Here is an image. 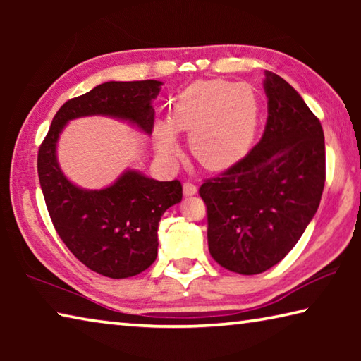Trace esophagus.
<instances>
[{
    "mask_svg": "<svg viewBox=\"0 0 361 361\" xmlns=\"http://www.w3.org/2000/svg\"><path fill=\"white\" fill-rule=\"evenodd\" d=\"M183 192H185V195H194L195 192H197V186H195L191 181H186L185 185H183Z\"/></svg>",
    "mask_w": 361,
    "mask_h": 361,
    "instance_id": "obj_1",
    "label": "esophagus"
}]
</instances>
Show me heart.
Here are the masks:
<instances>
[{
  "instance_id": "1",
  "label": "heart",
  "mask_w": 361,
  "mask_h": 361,
  "mask_svg": "<svg viewBox=\"0 0 361 361\" xmlns=\"http://www.w3.org/2000/svg\"><path fill=\"white\" fill-rule=\"evenodd\" d=\"M170 126L159 124L157 151L166 159L180 156L175 133L189 135V149L200 166L223 170L247 156L259 124L258 97L247 85L197 81L176 97Z\"/></svg>"
}]
</instances>
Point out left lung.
<instances>
[{
    "label": "left lung",
    "instance_id": "left-lung-1",
    "mask_svg": "<svg viewBox=\"0 0 361 361\" xmlns=\"http://www.w3.org/2000/svg\"><path fill=\"white\" fill-rule=\"evenodd\" d=\"M267 122L259 143L199 194L209 250L228 271L255 276L301 239L325 186V137L317 116L283 78L264 73Z\"/></svg>",
    "mask_w": 361,
    "mask_h": 361
}]
</instances>
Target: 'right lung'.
Here are the masks:
<instances>
[{
	"label": "right lung",
	"instance_id": "right-lung-1",
	"mask_svg": "<svg viewBox=\"0 0 361 361\" xmlns=\"http://www.w3.org/2000/svg\"><path fill=\"white\" fill-rule=\"evenodd\" d=\"M161 81H109L62 105L38 151L39 185L57 234L90 271L111 279L133 277L157 256V226L169 207L181 202L178 180L157 181L126 170L111 186L78 188L57 162V142L71 119L109 116L129 121L145 133L154 127L151 102Z\"/></svg>",
	"mask_w": 361,
	"mask_h": 361
}]
</instances>
